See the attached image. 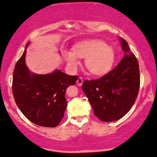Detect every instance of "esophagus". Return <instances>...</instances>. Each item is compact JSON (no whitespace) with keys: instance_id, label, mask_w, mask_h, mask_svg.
I'll return each instance as SVG.
<instances>
[{"instance_id":"esophagus-1","label":"esophagus","mask_w":157,"mask_h":157,"mask_svg":"<svg viewBox=\"0 0 157 157\" xmlns=\"http://www.w3.org/2000/svg\"><path fill=\"white\" fill-rule=\"evenodd\" d=\"M82 83H83L82 78H81V77H79V78L77 80V85H78V86H82Z\"/></svg>"}]
</instances>
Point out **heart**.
<instances>
[{
	"mask_svg": "<svg viewBox=\"0 0 157 157\" xmlns=\"http://www.w3.org/2000/svg\"><path fill=\"white\" fill-rule=\"evenodd\" d=\"M62 54L71 69H75L80 64V58L85 59V67L94 75L109 72L115 60L113 47L98 39L80 41L73 47V51L65 50Z\"/></svg>",
	"mask_w": 157,
	"mask_h": 157,
	"instance_id": "1",
	"label": "heart"
}]
</instances>
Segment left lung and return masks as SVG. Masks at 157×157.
<instances>
[{
	"instance_id": "8db88e82",
	"label": "left lung",
	"mask_w": 157,
	"mask_h": 157,
	"mask_svg": "<svg viewBox=\"0 0 157 157\" xmlns=\"http://www.w3.org/2000/svg\"><path fill=\"white\" fill-rule=\"evenodd\" d=\"M120 42L124 57L118 65L98 80H85L82 90L88 98L94 114L103 122L124 117L136 99L140 87L139 63L128 43Z\"/></svg>"
}]
</instances>
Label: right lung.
Returning a JSON list of instances; mask_svg holds the SVG:
<instances>
[{
    "label": "right lung",
    "instance_id": "1",
    "mask_svg": "<svg viewBox=\"0 0 157 157\" xmlns=\"http://www.w3.org/2000/svg\"><path fill=\"white\" fill-rule=\"evenodd\" d=\"M30 41L26 44V49ZM26 50L16 62L13 75L12 90L16 105L31 122L54 128L64 117L67 103L66 89L75 85L77 75H69L59 70L47 75L31 72L25 58Z\"/></svg>",
    "mask_w": 157,
    "mask_h": 157
}]
</instances>
